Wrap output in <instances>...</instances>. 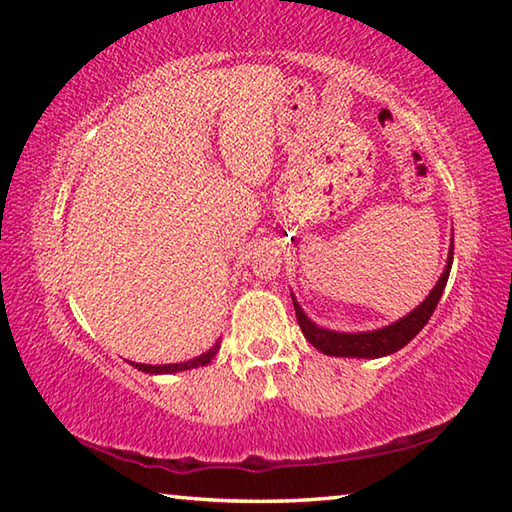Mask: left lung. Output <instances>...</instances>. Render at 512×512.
<instances>
[{"instance_id": "obj_1", "label": "left lung", "mask_w": 512, "mask_h": 512, "mask_svg": "<svg viewBox=\"0 0 512 512\" xmlns=\"http://www.w3.org/2000/svg\"><path fill=\"white\" fill-rule=\"evenodd\" d=\"M452 249L455 245H450V254H448V263L446 269H443L441 278L437 281L435 289L426 296L417 310H412L408 316L399 318L397 323H392L388 327H381V330H372V332H356V334H345V332H332L325 330V327H318L312 323L310 318L305 316L301 310V305L294 301V310H296V321L301 325V330L305 334V339L310 341L316 350H321L323 354L330 356H354V359H379V356L392 354L401 350L403 345H408L414 336H417L423 325L430 321L432 312L439 303V298L446 289L448 276H450V267H452Z\"/></svg>"}]
</instances>
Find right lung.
I'll list each match as a JSON object with an SVG mask.
<instances>
[{"label": "right lung", "mask_w": 512, "mask_h": 512, "mask_svg": "<svg viewBox=\"0 0 512 512\" xmlns=\"http://www.w3.org/2000/svg\"><path fill=\"white\" fill-rule=\"evenodd\" d=\"M220 350V341H216V345L211 347L209 352L196 356V359L185 361V363H169V365H144V363H131L136 365L138 370L142 372H149V374H171V372H182V370H191V368H202V365H207L211 359H214L216 352Z\"/></svg>", "instance_id": "obj_1"}]
</instances>
